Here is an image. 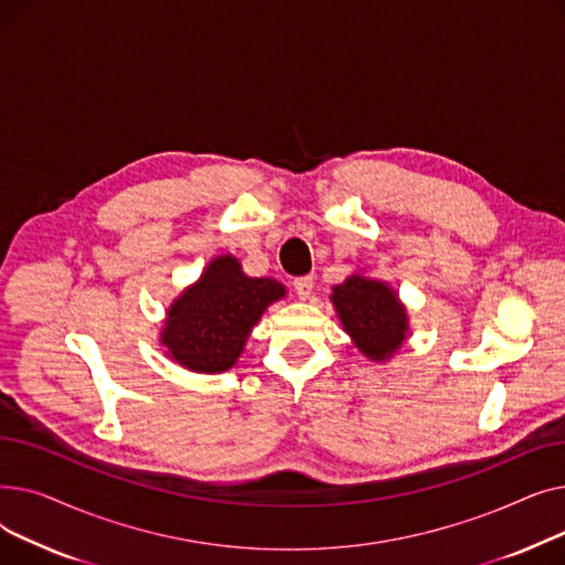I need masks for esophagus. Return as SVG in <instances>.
Returning a JSON list of instances; mask_svg holds the SVG:
<instances>
[{
  "label": "esophagus",
  "instance_id": "34e87169",
  "mask_svg": "<svg viewBox=\"0 0 565 565\" xmlns=\"http://www.w3.org/2000/svg\"><path fill=\"white\" fill-rule=\"evenodd\" d=\"M292 288H295V292H298L300 300H309L311 292H313V277L311 275L298 277L292 281Z\"/></svg>",
  "mask_w": 565,
  "mask_h": 565
}]
</instances>
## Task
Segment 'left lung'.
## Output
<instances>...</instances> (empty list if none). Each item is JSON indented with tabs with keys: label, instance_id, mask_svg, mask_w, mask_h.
I'll return each instance as SVG.
<instances>
[{
	"label": "left lung",
	"instance_id": "obj_1",
	"mask_svg": "<svg viewBox=\"0 0 565 565\" xmlns=\"http://www.w3.org/2000/svg\"><path fill=\"white\" fill-rule=\"evenodd\" d=\"M332 305L343 330L373 362L390 360L407 339V311L390 284L350 275L334 286Z\"/></svg>",
	"mask_w": 565,
	"mask_h": 565
}]
</instances>
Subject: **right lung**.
I'll use <instances>...</instances> for the list:
<instances>
[{"instance_id":"add662e5","label":"right lung","mask_w":565,"mask_h":565,"mask_svg":"<svg viewBox=\"0 0 565 565\" xmlns=\"http://www.w3.org/2000/svg\"><path fill=\"white\" fill-rule=\"evenodd\" d=\"M284 295L279 281L247 277L235 256H217L169 307L160 343L190 371H228L263 311Z\"/></svg>"}]
</instances>
